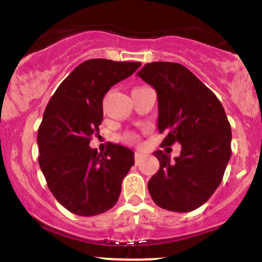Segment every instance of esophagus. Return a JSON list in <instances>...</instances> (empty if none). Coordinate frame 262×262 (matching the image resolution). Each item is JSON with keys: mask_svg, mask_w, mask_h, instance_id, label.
<instances>
[{"mask_svg": "<svg viewBox=\"0 0 262 262\" xmlns=\"http://www.w3.org/2000/svg\"><path fill=\"white\" fill-rule=\"evenodd\" d=\"M144 156H145V154H144V152L141 151V150H137V151H135V154H134L135 164H139V161L144 158Z\"/></svg>", "mask_w": 262, "mask_h": 262, "instance_id": "1", "label": "esophagus"}]
</instances>
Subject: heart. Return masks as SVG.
Listing matches in <instances>:
<instances>
[{
  "label": "heart",
  "instance_id": "heart-1",
  "mask_svg": "<svg viewBox=\"0 0 262 262\" xmlns=\"http://www.w3.org/2000/svg\"><path fill=\"white\" fill-rule=\"evenodd\" d=\"M123 140L128 141V143H135V141L138 140V138H137V135H135V134L127 133V134L123 135Z\"/></svg>",
  "mask_w": 262,
  "mask_h": 262
}]
</instances>
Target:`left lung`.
I'll return each mask as SVG.
<instances>
[{"mask_svg": "<svg viewBox=\"0 0 262 262\" xmlns=\"http://www.w3.org/2000/svg\"><path fill=\"white\" fill-rule=\"evenodd\" d=\"M138 76L158 93V128L162 146L181 144V154L156 150L159 171L148 182L149 193L161 208L186 213L214 193L231 155V129L221 101L187 68L177 62L144 65Z\"/></svg>", "mask_w": 262, "mask_h": 262, "instance_id": "left-lung-1", "label": "left lung"}]
</instances>
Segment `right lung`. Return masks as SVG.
<instances>
[{
  "label": "right lung",
  "mask_w": 262,
  "mask_h": 262,
  "mask_svg": "<svg viewBox=\"0 0 262 262\" xmlns=\"http://www.w3.org/2000/svg\"><path fill=\"white\" fill-rule=\"evenodd\" d=\"M141 62L90 59L60 83L38 130L39 166L56 201L71 213L91 217L118 201L134 152L110 144L104 154L90 148L103 119L104 95Z\"/></svg>",
  "instance_id": "1"
}]
</instances>
